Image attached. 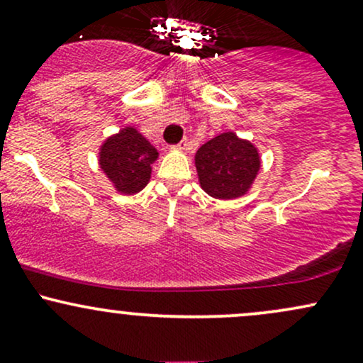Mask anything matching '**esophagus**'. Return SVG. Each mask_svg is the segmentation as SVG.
<instances>
[{"mask_svg": "<svg viewBox=\"0 0 363 363\" xmlns=\"http://www.w3.org/2000/svg\"><path fill=\"white\" fill-rule=\"evenodd\" d=\"M187 147H189V141L187 140H182L181 143H177V145H174V150H179V152H184V150H187Z\"/></svg>", "mask_w": 363, "mask_h": 363, "instance_id": "34e87169", "label": "esophagus"}]
</instances>
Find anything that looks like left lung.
Segmentation results:
<instances>
[{"label": "left lung", "instance_id": "left-lung-1", "mask_svg": "<svg viewBox=\"0 0 363 363\" xmlns=\"http://www.w3.org/2000/svg\"><path fill=\"white\" fill-rule=\"evenodd\" d=\"M194 165L199 186L206 194L215 199H237L252 187L261 157L256 145L227 131L199 147Z\"/></svg>", "mask_w": 363, "mask_h": 363}]
</instances>
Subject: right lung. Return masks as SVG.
<instances>
[{"mask_svg": "<svg viewBox=\"0 0 363 363\" xmlns=\"http://www.w3.org/2000/svg\"><path fill=\"white\" fill-rule=\"evenodd\" d=\"M157 148L136 128L126 126L112 135L99 150V165L118 193H140L152 177Z\"/></svg>", "mask_w": 363, "mask_h": 363, "instance_id": "obj_1", "label": "right lung"}]
</instances>
